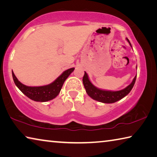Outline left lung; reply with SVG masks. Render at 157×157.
<instances>
[{
  "instance_id": "left-lung-1",
  "label": "left lung",
  "mask_w": 157,
  "mask_h": 157,
  "mask_svg": "<svg viewBox=\"0 0 157 157\" xmlns=\"http://www.w3.org/2000/svg\"><path fill=\"white\" fill-rule=\"evenodd\" d=\"M127 41L129 42V44L132 47L131 43H130L129 39L126 38ZM137 68V67H136ZM136 79V75L134 77V79L132 82V83L128 85L126 88H124L121 91H105L95 87L91 82H90L88 75L86 72H84V75L82 79L83 84L84 88L86 89V92L87 93L90 97L95 100L99 101L100 102L103 103H113L117 101L121 100L124 96L129 94L132 89L133 86L135 84Z\"/></svg>"
}]
</instances>
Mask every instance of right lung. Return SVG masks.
Returning <instances> with one entry per match:
<instances>
[{"mask_svg":"<svg viewBox=\"0 0 157 157\" xmlns=\"http://www.w3.org/2000/svg\"><path fill=\"white\" fill-rule=\"evenodd\" d=\"M74 69H75L74 68L68 69L51 84L41 86H25L18 80L13 71L12 77L16 86L30 99L36 101V102H47V101L54 99L57 96L65 80L74 71Z\"/></svg>","mask_w":157,"mask_h":157,"instance_id":"obj_1","label":"right lung"}]
</instances>
